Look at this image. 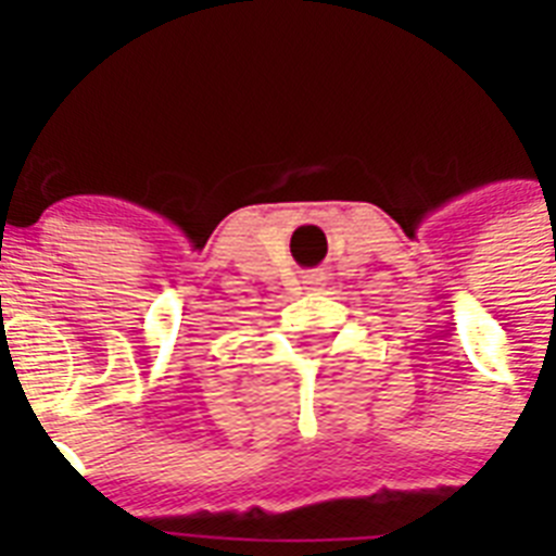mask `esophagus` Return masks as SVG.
<instances>
[{
    "label": "esophagus",
    "mask_w": 556,
    "mask_h": 556,
    "mask_svg": "<svg viewBox=\"0 0 556 556\" xmlns=\"http://www.w3.org/2000/svg\"><path fill=\"white\" fill-rule=\"evenodd\" d=\"M303 283H308V287H320V283H323V273H308L306 281H303Z\"/></svg>",
    "instance_id": "34e87169"
}]
</instances>
